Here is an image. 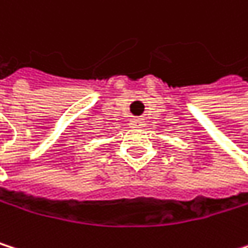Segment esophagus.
<instances>
[{
	"label": "esophagus",
	"instance_id": "obj_1",
	"mask_svg": "<svg viewBox=\"0 0 248 248\" xmlns=\"http://www.w3.org/2000/svg\"><path fill=\"white\" fill-rule=\"evenodd\" d=\"M129 125H131L132 128H142V126L145 125V122H144L142 119H132V120L129 122Z\"/></svg>",
	"mask_w": 248,
	"mask_h": 248
}]
</instances>
